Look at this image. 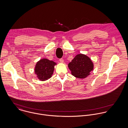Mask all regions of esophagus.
I'll list each match as a JSON object with an SVG mask.
<instances>
[{
  "label": "esophagus",
  "instance_id": "34e87169",
  "mask_svg": "<svg viewBox=\"0 0 128 128\" xmlns=\"http://www.w3.org/2000/svg\"><path fill=\"white\" fill-rule=\"evenodd\" d=\"M59 61H60L61 63H63V62H64V60H63V59L61 58V59H59Z\"/></svg>",
  "mask_w": 128,
  "mask_h": 128
}]
</instances>
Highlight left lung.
I'll return each mask as SVG.
<instances>
[{
  "mask_svg": "<svg viewBox=\"0 0 128 128\" xmlns=\"http://www.w3.org/2000/svg\"><path fill=\"white\" fill-rule=\"evenodd\" d=\"M68 67L73 76L79 78H85L90 74L94 69V64L90 59L86 55H77L69 63Z\"/></svg>",
  "mask_w": 128,
  "mask_h": 128,
  "instance_id": "8db88e82",
  "label": "left lung"
}]
</instances>
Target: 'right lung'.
<instances>
[{"label":"right lung","instance_id":"right-lung-1","mask_svg":"<svg viewBox=\"0 0 128 128\" xmlns=\"http://www.w3.org/2000/svg\"><path fill=\"white\" fill-rule=\"evenodd\" d=\"M54 62L47 59H42L37 62L34 69L35 74L40 80H46L50 78L53 74L54 66L56 65Z\"/></svg>","mask_w":128,"mask_h":128}]
</instances>
